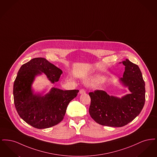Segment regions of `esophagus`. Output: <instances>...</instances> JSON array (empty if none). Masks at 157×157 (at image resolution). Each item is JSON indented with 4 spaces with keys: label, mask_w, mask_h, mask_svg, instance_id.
Returning a JSON list of instances; mask_svg holds the SVG:
<instances>
[{
    "label": "esophagus",
    "mask_w": 157,
    "mask_h": 157,
    "mask_svg": "<svg viewBox=\"0 0 157 157\" xmlns=\"http://www.w3.org/2000/svg\"><path fill=\"white\" fill-rule=\"evenodd\" d=\"M86 92H85V90H84V89H81V90H79V93L81 94H85Z\"/></svg>",
    "instance_id": "1"
}]
</instances>
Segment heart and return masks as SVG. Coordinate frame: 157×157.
<instances>
[{"instance_id":"heart-1","label":"heart","mask_w":157,"mask_h":157,"mask_svg":"<svg viewBox=\"0 0 157 157\" xmlns=\"http://www.w3.org/2000/svg\"><path fill=\"white\" fill-rule=\"evenodd\" d=\"M98 80V79H92V80H91L90 82H97Z\"/></svg>"}]
</instances>
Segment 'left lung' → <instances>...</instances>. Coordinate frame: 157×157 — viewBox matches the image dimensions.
Returning a JSON list of instances; mask_svg holds the SVG:
<instances>
[{
	"instance_id": "1",
	"label": "left lung",
	"mask_w": 157,
	"mask_h": 157,
	"mask_svg": "<svg viewBox=\"0 0 157 157\" xmlns=\"http://www.w3.org/2000/svg\"><path fill=\"white\" fill-rule=\"evenodd\" d=\"M120 63L125 66L120 81L128 86L131 94L120 99L109 96L102 90L89 93L90 115L98 124L104 126L126 125L140 113L145 104V82L140 67L127 59Z\"/></svg>"
}]
</instances>
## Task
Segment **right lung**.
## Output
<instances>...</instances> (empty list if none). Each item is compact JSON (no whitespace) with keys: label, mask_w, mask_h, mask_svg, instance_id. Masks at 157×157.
Masks as SVG:
<instances>
[{"label":"right lung","mask_w":157,"mask_h":157,"mask_svg":"<svg viewBox=\"0 0 157 157\" xmlns=\"http://www.w3.org/2000/svg\"><path fill=\"white\" fill-rule=\"evenodd\" d=\"M44 73L52 82H57L62 70L44 58H36L22 65L13 84L15 108L20 117L38 129L59 124L63 119L69 103L79 90H63L53 88L44 97L33 94L31 85L35 77Z\"/></svg>","instance_id":"add662e5"}]
</instances>
